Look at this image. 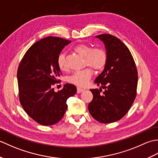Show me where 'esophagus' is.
<instances>
[{"label":"esophagus","mask_w":158,"mask_h":158,"mask_svg":"<svg viewBox=\"0 0 158 158\" xmlns=\"http://www.w3.org/2000/svg\"><path fill=\"white\" fill-rule=\"evenodd\" d=\"M84 91V89H82V88H77V93H81L82 92Z\"/></svg>","instance_id":"esophagus-1"}]
</instances>
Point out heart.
Here are the masks:
<instances>
[{"label": "heart", "mask_w": 158, "mask_h": 158, "mask_svg": "<svg viewBox=\"0 0 158 158\" xmlns=\"http://www.w3.org/2000/svg\"><path fill=\"white\" fill-rule=\"evenodd\" d=\"M74 50L79 55L84 57L85 64L91 66L94 70H100L105 67L107 56L106 52L103 49L100 48L92 49L89 45L79 44L75 47ZM57 64L60 70H66V66L64 54H60L58 56ZM92 73L91 69L89 68L78 70L69 77V81L80 87L85 86L88 83L89 79L92 76Z\"/></svg>", "instance_id": "obj_1"}]
</instances>
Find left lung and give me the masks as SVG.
Masks as SVG:
<instances>
[{
	"label": "left lung",
	"instance_id": "8db88e82",
	"mask_svg": "<svg viewBox=\"0 0 158 158\" xmlns=\"http://www.w3.org/2000/svg\"><path fill=\"white\" fill-rule=\"evenodd\" d=\"M105 45L107 56L102 72L94 82L101 88L92 89L93 99L88 109L96 120L103 123L122 119L132 106L136 94L138 75L129 49L116 36L109 34L96 36Z\"/></svg>",
	"mask_w": 158,
	"mask_h": 158
}]
</instances>
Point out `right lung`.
I'll return each instance as SVG.
<instances>
[{"label":"right lung","instance_id":"right-lung-1","mask_svg":"<svg viewBox=\"0 0 158 158\" xmlns=\"http://www.w3.org/2000/svg\"><path fill=\"white\" fill-rule=\"evenodd\" d=\"M70 41L48 36L36 41L23 56L18 70L20 103L26 113L43 126H51L61 119L68 108L66 100L77 92L67 83L56 92L53 85L61 71L57 60L64 47Z\"/></svg>","mask_w":158,"mask_h":158}]
</instances>
